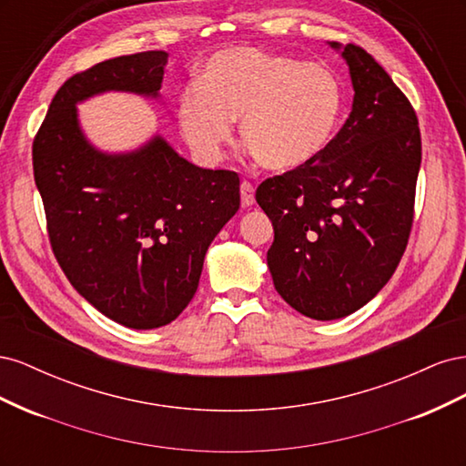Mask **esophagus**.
Wrapping results in <instances>:
<instances>
[{
    "label": "esophagus",
    "mask_w": 466,
    "mask_h": 466,
    "mask_svg": "<svg viewBox=\"0 0 466 466\" xmlns=\"http://www.w3.org/2000/svg\"><path fill=\"white\" fill-rule=\"evenodd\" d=\"M241 204H243V208H250L252 204H255V187H252L247 180L241 182Z\"/></svg>",
    "instance_id": "1"
}]
</instances>
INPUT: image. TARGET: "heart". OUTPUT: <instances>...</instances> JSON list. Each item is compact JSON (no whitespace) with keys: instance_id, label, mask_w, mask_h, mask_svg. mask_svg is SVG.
<instances>
[{"instance_id":"obj_1","label":"heart","mask_w":466,"mask_h":466,"mask_svg":"<svg viewBox=\"0 0 466 466\" xmlns=\"http://www.w3.org/2000/svg\"><path fill=\"white\" fill-rule=\"evenodd\" d=\"M196 87L180 96L178 126L206 163L221 157L238 120L262 167L293 171L330 146L344 112V87L329 67L257 48L214 54Z\"/></svg>"}]
</instances>
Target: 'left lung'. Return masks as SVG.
<instances>
[{"instance_id": "left-lung-1", "label": "left lung", "mask_w": 466, "mask_h": 466, "mask_svg": "<svg viewBox=\"0 0 466 466\" xmlns=\"http://www.w3.org/2000/svg\"><path fill=\"white\" fill-rule=\"evenodd\" d=\"M354 105L330 146L305 167L266 178L268 268L276 291L315 320L356 313L397 270L414 221L421 137L406 95L371 54L338 42Z\"/></svg>"}]
</instances>
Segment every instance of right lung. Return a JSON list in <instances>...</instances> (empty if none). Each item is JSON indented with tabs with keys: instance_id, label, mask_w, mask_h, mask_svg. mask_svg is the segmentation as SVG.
I'll use <instances>...</instances> for the list:
<instances>
[{
	"instance_id": "1",
	"label": "right lung",
	"mask_w": 466,
	"mask_h": 466,
	"mask_svg": "<svg viewBox=\"0 0 466 466\" xmlns=\"http://www.w3.org/2000/svg\"><path fill=\"white\" fill-rule=\"evenodd\" d=\"M168 54L120 56L69 77L33 142L54 257L79 295L136 330L165 327L194 298L206 250L241 204L238 175L196 167L153 136L128 153L89 144L77 103L106 91L159 96Z\"/></svg>"
}]
</instances>
